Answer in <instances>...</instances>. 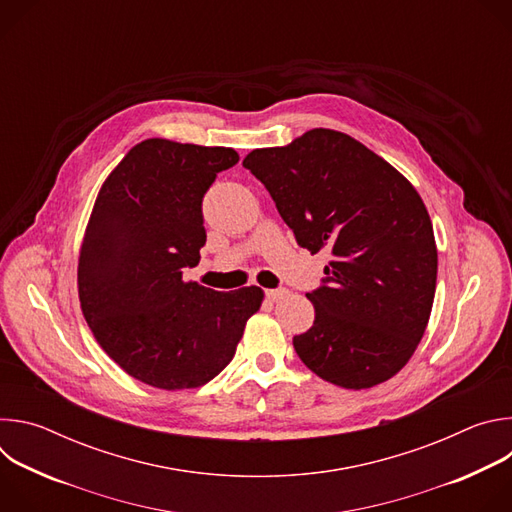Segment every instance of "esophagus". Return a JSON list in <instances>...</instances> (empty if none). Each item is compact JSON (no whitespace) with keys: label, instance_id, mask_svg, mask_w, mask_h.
<instances>
[{"label":"esophagus","instance_id":"1","mask_svg":"<svg viewBox=\"0 0 512 512\" xmlns=\"http://www.w3.org/2000/svg\"><path fill=\"white\" fill-rule=\"evenodd\" d=\"M287 294V289H283V287H277V289H265V296L269 298V300H281L283 296Z\"/></svg>","mask_w":512,"mask_h":512}]
</instances>
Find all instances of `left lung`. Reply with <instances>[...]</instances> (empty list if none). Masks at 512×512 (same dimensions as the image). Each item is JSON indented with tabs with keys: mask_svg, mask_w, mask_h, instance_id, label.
I'll return each mask as SVG.
<instances>
[{
	"mask_svg": "<svg viewBox=\"0 0 512 512\" xmlns=\"http://www.w3.org/2000/svg\"><path fill=\"white\" fill-rule=\"evenodd\" d=\"M243 166L269 190L285 225L312 255H330L306 298L314 326L294 348L320 379L369 389L395 377L429 322L437 249L427 208L389 162L354 137L310 129Z\"/></svg>",
	"mask_w": 512,
	"mask_h": 512,
	"instance_id": "8db88e82",
	"label": "left lung"
}]
</instances>
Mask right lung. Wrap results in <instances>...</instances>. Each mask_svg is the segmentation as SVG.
<instances>
[{"label":"right lung","instance_id":"obj_1","mask_svg":"<svg viewBox=\"0 0 512 512\" xmlns=\"http://www.w3.org/2000/svg\"><path fill=\"white\" fill-rule=\"evenodd\" d=\"M237 162L233 148L152 137L99 190L79 257L81 310L101 348L145 385H206L261 308L257 285L214 291L182 279L206 243L202 198Z\"/></svg>","mask_w":512,"mask_h":512}]
</instances>
